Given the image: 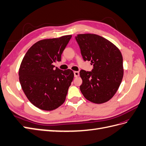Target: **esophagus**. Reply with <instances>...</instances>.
I'll return each instance as SVG.
<instances>
[{"label": "esophagus", "mask_w": 146, "mask_h": 146, "mask_svg": "<svg viewBox=\"0 0 146 146\" xmlns=\"http://www.w3.org/2000/svg\"><path fill=\"white\" fill-rule=\"evenodd\" d=\"M74 77H77L79 76V72H78V71H74Z\"/></svg>", "instance_id": "34e87169"}]
</instances>
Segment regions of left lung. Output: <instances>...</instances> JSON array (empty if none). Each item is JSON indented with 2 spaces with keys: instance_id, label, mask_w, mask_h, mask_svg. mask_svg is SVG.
Instances as JSON below:
<instances>
[{
  "instance_id": "obj_1",
  "label": "left lung",
  "mask_w": 146,
  "mask_h": 146,
  "mask_svg": "<svg viewBox=\"0 0 146 146\" xmlns=\"http://www.w3.org/2000/svg\"><path fill=\"white\" fill-rule=\"evenodd\" d=\"M76 40L84 61H90L94 66L90 72L80 71L82 94L94 104L109 101L118 90L123 77V57L119 49L95 34H79Z\"/></svg>"
}]
</instances>
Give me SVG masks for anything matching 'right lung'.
Listing matches in <instances>:
<instances>
[{
  "label": "right lung",
  "instance_id": "add662e5",
  "mask_svg": "<svg viewBox=\"0 0 146 146\" xmlns=\"http://www.w3.org/2000/svg\"><path fill=\"white\" fill-rule=\"evenodd\" d=\"M72 35L36 42L26 52L20 66V83L26 97L36 107L46 111L65 102L74 79L72 70L54 69Z\"/></svg>",
  "mask_w": 146,
  "mask_h": 146
}]
</instances>
